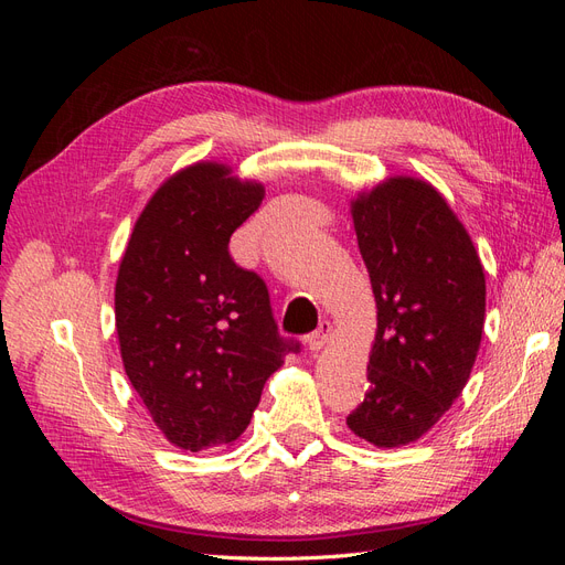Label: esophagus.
Returning a JSON list of instances; mask_svg holds the SVG:
<instances>
[{"label":"esophagus","instance_id":"1","mask_svg":"<svg viewBox=\"0 0 565 565\" xmlns=\"http://www.w3.org/2000/svg\"><path fill=\"white\" fill-rule=\"evenodd\" d=\"M330 337H332V322L322 320V322L318 324V330L309 337V349H311V353H318L320 349H324V344H328Z\"/></svg>","mask_w":565,"mask_h":565}]
</instances>
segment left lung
<instances>
[{"label": "left lung", "mask_w": 565, "mask_h": 565, "mask_svg": "<svg viewBox=\"0 0 565 565\" xmlns=\"http://www.w3.org/2000/svg\"><path fill=\"white\" fill-rule=\"evenodd\" d=\"M377 332L349 429L377 448L422 438L467 386L486 322V273L436 188L388 177L351 200Z\"/></svg>", "instance_id": "left-lung-1"}]
</instances>
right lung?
I'll use <instances>...</instances> for the list:
<instances>
[{"label": "right lung", "instance_id": "obj_1", "mask_svg": "<svg viewBox=\"0 0 565 565\" xmlns=\"http://www.w3.org/2000/svg\"><path fill=\"white\" fill-rule=\"evenodd\" d=\"M264 183L224 162L164 179L139 214L117 268L115 330L131 386L181 450L233 446L282 355L268 289L228 254Z\"/></svg>", "mask_w": 565, "mask_h": 565}]
</instances>
